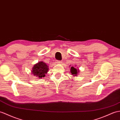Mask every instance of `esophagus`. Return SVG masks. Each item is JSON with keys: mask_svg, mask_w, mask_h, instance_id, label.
Returning <instances> with one entry per match:
<instances>
[{"mask_svg": "<svg viewBox=\"0 0 120 120\" xmlns=\"http://www.w3.org/2000/svg\"><path fill=\"white\" fill-rule=\"evenodd\" d=\"M56 63L57 64H60V63H61V61H56Z\"/></svg>", "mask_w": 120, "mask_h": 120, "instance_id": "obj_1", "label": "esophagus"}]
</instances>
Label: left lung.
Returning <instances> with one entry per match:
<instances>
[{
	"label": "left lung",
	"mask_w": 120,
	"mask_h": 120,
	"mask_svg": "<svg viewBox=\"0 0 120 120\" xmlns=\"http://www.w3.org/2000/svg\"><path fill=\"white\" fill-rule=\"evenodd\" d=\"M72 75H73V76H77L78 75L80 71L79 68L76 69L75 68H74V66H71V71H70Z\"/></svg>",
	"instance_id": "8db88e82"
}]
</instances>
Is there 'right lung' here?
Here are the masks:
<instances>
[{
    "label": "right lung",
    "instance_id": "add662e5",
    "mask_svg": "<svg viewBox=\"0 0 120 120\" xmlns=\"http://www.w3.org/2000/svg\"><path fill=\"white\" fill-rule=\"evenodd\" d=\"M49 69L48 65L45 62L40 61L35 64L33 66L32 74L38 78L41 79L42 77L45 76V75L49 71Z\"/></svg>",
    "mask_w": 120,
    "mask_h": 120
}]
</instances>
